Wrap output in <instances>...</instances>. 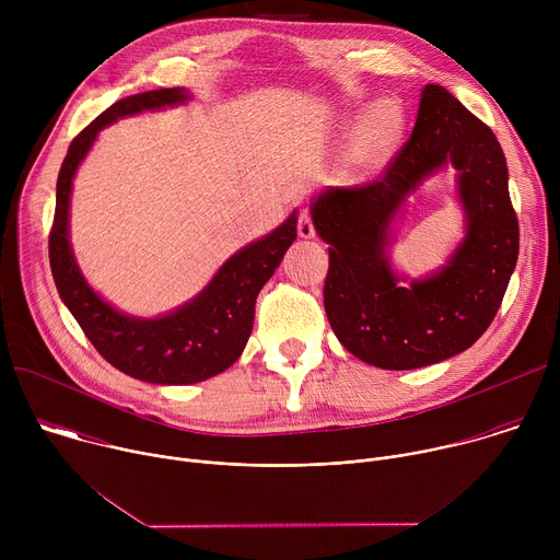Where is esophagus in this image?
<instances>
[{"label":"esophagus","instance_id":"obj_1","mask_svg":"<svg viewBox=\"0 0 560 560\" xmlns=\"http://www.w3.org/2000/svg\"><path fill=\"white\" fill-rule=\"evenodd\" d=\"M296 230H299V236H303V238H312L314 236V223H312V217L307 212H301Z\"/></svg>","mask_w":560,"mask_h":560}]
</instances>
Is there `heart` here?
<instances>
[{
	"instance_id": "heart-1",
	"label": "heart",
	"mask_w": 560,
	"mask_h": 560,
	"mask_svg": "<svg viewBox=\"0 0 560 560\" xmlns=\"http://www.w3.org/2000/svg\"><path fill=\"white\" fill-rule=\"evenodd\" d=\"M401 119L389 104L372 106L359 121L354 130V152L365 162H376L389 154L396 143Z\"/></svg>"
}]
</instances>
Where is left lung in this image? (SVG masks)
<instances>
[{
  "label": "left lung",
  "mask_w": 560,
  "mask_h": 560,
  "mask_svg": "<svg viewBox=\"0 0 560 560\" xmlns=\"http://www.w3.org/2000/svg\"><path fill=\"white\" fill-rule=\"evenodd\" d=\"M452 163L466 236L448 264L408 287L388 266L390 221L430 175ZM330 246L328 322L348 352L383 370H415L467 350L497 316L518 259V219L494 132L452 93L428 84L415 130L378 179L312 201Z\"/></svg>",
  "instance_id": "1"
}]
</instances>
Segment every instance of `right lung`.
I'll use <instances>...</instances> for the list:
<instances>
[{"mask_svg":"<svg viewBox=\"0 0 560 560\" xmlns=\"http://www.w3.org/2000/svg\"><path fill=\"white\" fill-rule=\"evenodd\" d=\"M190 100L186 89H159L115 102L79 132L57 177L48 257L57 292L95 350L124 374L159 385H188L228 370L242 357L255 324V303L296 238V210L270 234L234 253L212 281L182 307L139 318L106 303L79 270L68 232L72 179L102 128L121 117Z\"/></svg>","mask_w":560,"mask_h":560,"instance_id":"obj_1","label":"right lung"}]
</instances>
